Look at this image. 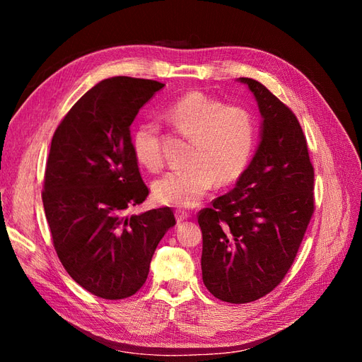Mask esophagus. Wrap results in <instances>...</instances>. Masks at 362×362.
<instances>
[{
  "label": "esophagus",
  "instance_id": "esophagus-1",
  "mask_svg": "<svg viewBox=\"0 0 362 362\" xmlns=\"http://www.w3.org/2000/svg\"><path fill=\"white\" fill-rule=\"evenodd\" d=\"M175 217H177V222L180 223V222L185 221V218H189V217H190V213L184 211V210H177V211H175Z\"/></svg>",
  "mask_w": 362,
  "mask_h": 362
}]
</instances>
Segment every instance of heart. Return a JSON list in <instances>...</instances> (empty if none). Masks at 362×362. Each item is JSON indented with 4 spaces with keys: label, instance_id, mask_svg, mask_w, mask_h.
I'll list each match as a JSON object with an SVG mask.
<instances>
[{
    "label": "heart",
    "instance_id": "heart-1",
    "mask_svg": "<svg viewBox=\"0 0 362 362\" xmlns=\"http://www.w3.org/2000/svg\"><path fill=\"white\" fill-rule=\"evenodd\" d=\"M170 125L190 140L187 168L164 173L152 184L160 204L194 206L214 184L228 185L247 169L257 144V120L247 108L228 105L202 92H189L164 110ZM131 148L139 164L156 172L163 156L160 128L141 122L131 136Z\"/></svg>",
    "mask_w": 362,
    "mask_h": 362
}]
</instances>
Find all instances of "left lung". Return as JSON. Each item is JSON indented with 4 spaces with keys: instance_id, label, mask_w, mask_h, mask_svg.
<instances>
[{
    "instance_id": "1",
    "label": "left lung",
    "mask_w": 362,
    "mask_h": 362,
    "mask_svg": "<svg viewBox=\"0 0 362 362\" xmlns=\"http://www.w3.org/2000/svg\"><path fill=\"white\" fill-rule=\"evenodd\" d=\"M238 81L257 100L259 145L235 187L198 214L204 284L229 303L279 286L314 213V168L298 117L257 80Z\"/></svg>"
}]
</instances>
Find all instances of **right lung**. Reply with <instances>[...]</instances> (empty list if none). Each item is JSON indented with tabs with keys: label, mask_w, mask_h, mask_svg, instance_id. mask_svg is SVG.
Returning a JSON list of instances; mask_svg holds the SVG:
<instances>
[{
	"label": "right lung",
	"mask_w": 362,
	"mask_h": 362,
	"mask_svg": "<svg viewBox=\"0 0 362 362\" xmlns=\"http://www.w3.org/2000/svg\"><path fill=\"white\" fill-rule=\"evenodd\" d=\"M163 87L131 76L103 80L74 104L51 140L42 201L54 249L71 278L98 298L136 294L160 240L177 223L169 206L125 216L149 194L129 127Z\"/></svg>",
	"instance_id": "right-lung-1"
}]
</instances>
